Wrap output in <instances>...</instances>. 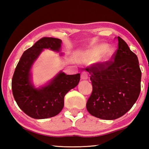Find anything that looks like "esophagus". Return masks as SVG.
<instances>
[{
	"label": "esophagus",
	"mask_w": 149,
	"mask_h": 149,
	"mask_svg": "<svg viewBox=\"0 0 149 149\" xmlns=\"http://www.w3.org/2000/svg\"><path fill=\"white\" fill-rule=\"evenodd\" d=\"M81 79H87L88 74L86 72H83L81 74Z\"/></svg>",
	"instance_id": "esophagus-1"
}]
</instances>
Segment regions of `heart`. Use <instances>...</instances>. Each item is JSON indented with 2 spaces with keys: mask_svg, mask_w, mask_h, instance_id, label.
<instances>
[{
  "mask_svg": "<svg viewBox=\"0 0 149 149\" xmlns=\"http://www.w3.org/2000/svg\"><path fill=\"white\" fill-rule=\"evenodd\" d=\"M107 45L105 44H101L98 45V46L93 48V49L90 50V52L88 54V57L91 58H94L97 56H99V55L102 53V52L105 50ZM113 53V50L111 48H108L105 50V51L103 52L102 55L100 57V60L102 62H105L110 58L111 56Z\"/></svg>",
  "mask_w": 149,
  "mask_h": 149,
  "instance_id": "heart-1",
  "label": "heart"
}]
</instances>
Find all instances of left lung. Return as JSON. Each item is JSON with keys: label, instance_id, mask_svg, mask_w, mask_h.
<instances>
[{"label": "left lung", "instance_id": "left-lung-1", "mask_svg": "<svg viewBox=\"0 0 149 149\" xmlns=\"http://www.w3.org/2000/svg\"><path fill=\"white\" fill-rule=\"evenodd\" d=\"M118 48L109 61L86 68L93 91L86 107L90 114L102 120H115L127 112L141 91V71L137 55L118 37Z\"/></svg>", "mask_w": 149, "mask_h": 149}]
</instances>
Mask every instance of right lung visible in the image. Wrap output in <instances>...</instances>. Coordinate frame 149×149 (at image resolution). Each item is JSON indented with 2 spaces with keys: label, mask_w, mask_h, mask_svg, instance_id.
I'll return each mask as SVG.
<instances>
[{
  "label": "right lung",
  "mask_w": 149,
  "mask_h": 149,
  "mask_svg": "<svg viewBox=\"0 0 149 149\" xmlns=\"http://www.w3.org/2000/svg\"><path fill=\"white\" fill-rule=\"evenodd\" d=\"M62 41L42 37L25 51L17 64L12 81L14 99L20 109L31 118L45 119L55 116L64 107L66 93L77 85L80 74L66 75L60 72L49 84L35 88L30 80V70L44 49L59 52Z\"/></svg>",
  "instance_id": "obj_1"
}]
</instances>
